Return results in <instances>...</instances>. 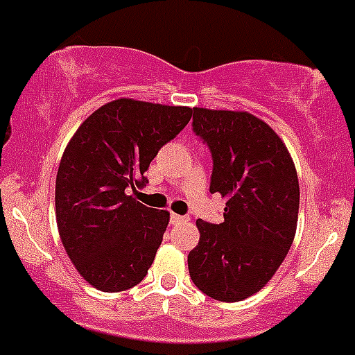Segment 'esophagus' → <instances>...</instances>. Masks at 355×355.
I'll return each mask as SVG.
<instances>
[{
  "instance_id": "1",
  "label": "esophagus",
  "mask_w": 355,
  "mask_h": 355,
  "mask_svg": "<svg viewBox=\"0 0 355 355\" xmlns=\"http://www.w3.org/2000/svg\"><path fill=\"white\" fill-rule=\"evenodd\" d=\"M172 223H188L190 222V216H184V214H171Z\"/></svg>"
}]
</instances>
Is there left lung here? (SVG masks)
Wrapping results in <instances>:
<instances>
[{
  "label": "left lung",
  "instance_id": "8db88e82",
  "mask_svg": "<svg viewBox=\"0 0 355 355\" xmlns=\"http://www.w3.org/2000/svg\"><path fill=\"white\" fill-rule=\"evenodd\" d=\"M191 125L213 158L209 191L227 202L222 223L197 220L188 271L204 294L236 303L264 287L291 250L297 172L284 141L253 114L193 107Z\"/></svg>",
  "mask_w": 355,
  "mask_h": 355
}]
</instances>
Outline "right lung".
<instances>
[{"instance_id":"1","label":"right lung","mask_w":355,"mask_h":355,"mask_svg":"<svg viewBox=\"0 0 355 355\" xmlns=\"http://www.w3.org/2000/svg\"><path fill=\"white\" fill-rule=\"evenodd\" d=\"M190 118V107L119 98L68 142L56 175L58 230L77 271L98 291H128L148 275L168 211L146 207L126 190L146 187L151 160Z\"/></svg>"}]
</instances>
